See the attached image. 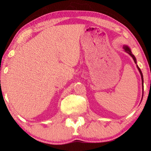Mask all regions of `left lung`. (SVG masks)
I'll use <instances>...</instances> for the list:
<instances>
[{"label":"left lung","mask_w":151,"mask_h":151,"mask_svg":"<svg viewBox=\"0 0 151 151\" xmlns=\"http://www.w3.org/2000/svg\"><path fill=\"white\" fill-rule=\"evenodd\" d=\"M124 51H125L126 52H127L128 54H129V55H130V56H131V58H133V61H134L135 63L137 64L136 59V58H135L134 55H133L132 52H131V49H130L129 47V46H127V45H124ZM137 68H138V71H139L140 74H141V80H142V84H143V74H142V72H141V69H140L139 67H138V65H137Z\"/></svg>","instance_id":"obj_1"}]
</instances>
